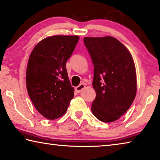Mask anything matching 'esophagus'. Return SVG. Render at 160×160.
Returning <instances> with one entry per match:
<instances>
[{"label":"esophagus","mask_w":160,"mask_h":160,"mask_svg":"<svg viewBox=\"0 0 160 160\" xmlns=\"http://www.w3.org/2000/svg\"><path fill=\"white\" fill-rule=\"evenodd\" d=\"M85 88V85L80 84V85H78V86L75 88V90L77 92H80Z\"/></svg>","instance_id":"1"}]
</instances>
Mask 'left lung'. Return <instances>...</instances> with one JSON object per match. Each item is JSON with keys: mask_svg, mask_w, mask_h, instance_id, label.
I'll return each instance as SVG.
<instances>
[{"mask_svg": "<svg viewBox=\"0 0 160 160\" xmlns=\"http://www.w3.org/2000/svg\"><path fill=\"white\" fill-rule=\"evenodd\" d=\"M84 43L94 65L96 97L92 113L102 122H113L127 111L137 94L133 57L122 43L110 36L85 37Z\"/></svg>", "mask_w": 160, "mask_h": 160, "instance_id": "obj_1", "label": "left lung"}]
</instances>
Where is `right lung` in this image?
Instances as JSON below:
<instances>
[{
    "label": "right lung",
    "instance_id": "right-lung-1",
    "mask_svg": "<svg viewBox=\"0 0 160 160\" xmlns=\"http://www.w3.org/2000/svg\"><path fill=\"white\" fill-rule=\"evenodd\" d=\"M80 37L56 35L36 45L28 58L26 74L28 94L44 118L54 120L66 113L74 97L66 69Z\"/></svg>",
    "mask_w": 160,
    "mask_h": 160
}]
</instances>
